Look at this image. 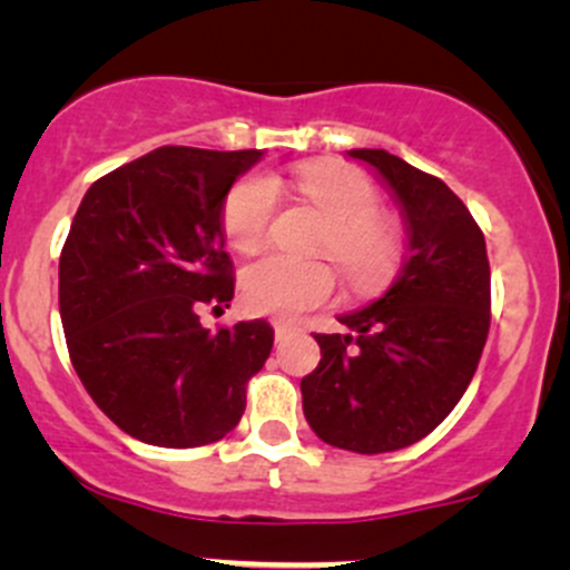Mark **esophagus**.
I'll list each match as a JSON object with an SVG mask.
<instances>
[{"label": "esophagus", "mask_w": 570, "mask_h": 570, "mask_svg": "<svg viewBox=\"0 0 570 570\" xmlns=\"http://www.w3.org/2000/svg\"><path fill=\"white\" fill-rule=\"evenodd\" d=\"M273 327H275V338H278V342H281V338L289 336L292 331H295V327H292L289 322H281V320H275V322H273Z\"/></svg>", "instance_id": "esophagus-1"}]
</instances>
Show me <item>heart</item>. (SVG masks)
Segmentation results:
<instances>
[{
    "label": "heart",
    "mask_w": 570,
    "mask_h": 570,
    "mask_svg": "<svg viewBox=\"0 0 570 570\" xmlns=\"http://www.w3.org/2000/svg\"><path fill=\"white\" fill-rule=\"evenodd\" d=\"M295 184L327 217L317 250L327 253L344 278L361 292L381 289L394 278L405 253V234L394 217L377 212V189L364 174L342 165H303ZM278 187L267 176L234 184L223 204V232L237 250L262 248L269 234ZM336 275L322 258L267 253L239 275V295L253 314L292 320L331 301Z\"/></svg>",
    "instance_id": "1"
}]
</instances>
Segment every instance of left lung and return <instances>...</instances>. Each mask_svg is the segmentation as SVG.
<instances>
[{
  "mask_svg": "<svg viewBox=\"0 0 570 570\" xmlns=\"http://www.w3.org/2000/svg\"><path fill=\"white\" fill-rule=\"evenodd\" d=\"M400 206L407 253L386 295L314 333L320 366L301 381L303 413L338 450L377 455L433 433L458 405L491 325L485 237L441 178L383 148H353Z\"/></svg>",
  "mask_w": 570,
  "mask_h": 570,
  "instance_id": "obj_1",
  "label": "left lung"
}]
</instances>
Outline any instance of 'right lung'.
I'll list each match as a JSON object with an SVG mask.
<instances>
[{"mask_svg": "<svg viewBox=\"0 0 570 570\" xmlns=\"http://www.w3.org/2000/svg\"><path fill=\"white\" fill-rule=\"evenodd\" d=\"M264 151L165 146L85 193L60 253V317L79 381L124 433L187 450L220 441L273 350L264 320L206 331L234 297L223 204Z\"/></svg>", "mask_w": 570, "mask_h": 570, "instance_id": "right-lung-1", "label": "right lung"}]
</instances>
